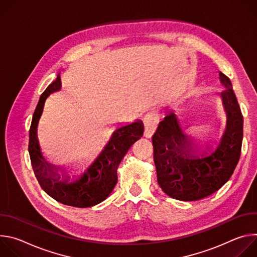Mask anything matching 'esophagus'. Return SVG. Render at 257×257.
<instances>
[{
	"mask_svg": "<svg viewBox=\"0 0 257 257\" xmlns=\"http://www.w3.org/2000/svg\"><path fill=\"white\" fill-rule=\"evenodd\" d=\"M158 126V118L154 114H150L144 119V136L151 138Z\"/></svg>",
	"mask_w": 257,
	"mask_h": 257,
	"instance_id": "obj_1",
	"label": "esophagus"
}]
</instances>
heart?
Instances as JSON below:
<instances>
[{"mask_svg": "<svg viewBox=\"0 0 257 257\" xmlns=\"http://www.w3.org/2000/svg\"><path fill=\"white\" fill-rule=\"evenodd\" d=\"M195 85L193 83H189L176 95L174 99V105L176 107H181L183 105H185L190 100V98L195 94Z\"/></svg>", "mask_w": 257, "mask_h": 257, "instance_id": "heart-1", "label": "heart"}]
</instances>
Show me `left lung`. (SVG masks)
<instances>
[{
	"instance_id": "left-lung-1",
	"label": "left lung",
	"mask_w": 257,
	"mask_h": 257,
	"mask_svg": "<svg viewBox=\"0 0 257 257\" xmlns=\"http://www.w3.org/2000/svg\"><path fill=\"white\" fill-rule=\"evenodd\" d=\"M226 90L219 93L226 128L218 141L191 136L176 115L160 123L153 136L158 183L170 197L182 201L202 199L229 181L239 162L243 140V116L230 79L218 72Z\"/></svg>"
}]
</instances>
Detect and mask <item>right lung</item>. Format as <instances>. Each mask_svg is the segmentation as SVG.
<instances>
[{
	"label": "right lung",
	"mask_w": 257,
	"mask_h": 257,
	"mask_svg": "<svg viewBox=\"0 0 257 257\" xmlns=\"http://www.w3.org/2000/svg\"><path fill=\"white\" fill-rule=\"evenodd\" d=\"M61 88V76L58 74L56 80L41 95L33 113L28 145L31 165L40 185L55 200L70 206L90 207L102 202L114 190L118 182V167L134 142L142 137L144 126L141 120L119 126L88 168L78 177L71 179L66 167L55 166L46 160L38 138V127L45 102ZM59 170L63 172L62 176Z\"/></svg>",
	"instance_id": "add662e5"
}]
</instances>
